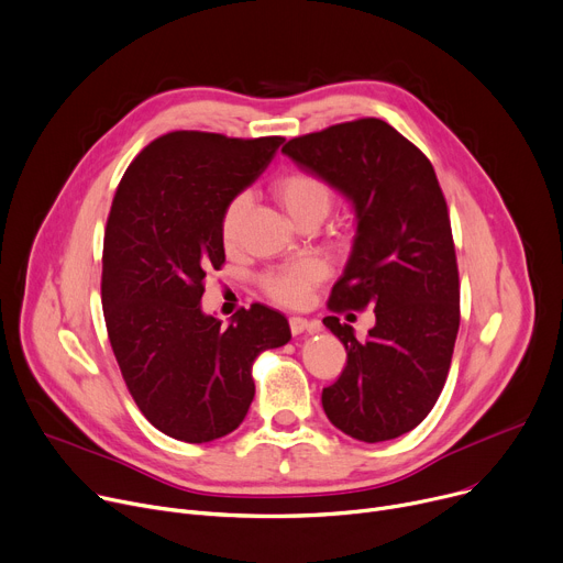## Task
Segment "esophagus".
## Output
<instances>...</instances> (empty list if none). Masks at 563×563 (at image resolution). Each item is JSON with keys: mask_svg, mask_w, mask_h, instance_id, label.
I'll list each match as a JSON object with an SVG mask.
<instances>
[{"mask_svg": "<svg viewBox=\"0 0 563 563\" xmlns=\"http://www.w3.org/2000/svg\"><path fill=\"white\" fill-rule=\"evenodd\" d=\"M288 327H290L292 335H299V333H305V331H309V329H311V322H309L307 318H299V316H292V318L288 320Z\"/></svg>", "mask_w": 563, "mask_h": 563, "instance_id": "34e87169", "label": "esophagus"}]
</instances>
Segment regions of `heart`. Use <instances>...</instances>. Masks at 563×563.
<instances>
[{
	"mask_svg": "<svg viewBox=\"0 0 563 563\" xmlns=\"http://www.w3.org/2000/svg\"><path fill=\"white\" fill-rule=\"evenodd\" d=\"M273 194L282 202V207L288 211L295 223H301L311 216L324 219L333 205V185L322 178L320 173H313L309 168H288L273 180ZM247 194H236L225 205L221 216V239L228 247H232L239 241V230L243 223V216L247 211ZM329 277V268L322 258L307 256L299 262L284 264L277 268H271L262 275L258 284H262L264 292L277 301L282 307H301L307 305L316 286H320Z\"/></svg>",
	"mask_w": 563,
	"mask_h": 563,
	"instance_id": "obj_1",
	"label": "heart"
}]
</instances>
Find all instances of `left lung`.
Instances as JSON below:
<instances>
[{
  "label": "left lung",
  "mask_w": 563,
  "mask_h": 563,
  "mask_svg": "<svg viewBox=\"0 0 563 563\" xmlns=\"http://www.w3.org/2000/svg\"><path fill=\"white\" fill-rule=\"evenodd\" d=\"M282 151L347 196L358 219L324 318L347 365L322 390V408L354 440H395L438 404L460 329L455 243L435 168L374 117L292 137ZM365 308L377 324L358 341L336 316Z\"/></svg>",
  "instance_id": "obj_1"
}]
</instances>
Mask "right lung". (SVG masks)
I'll return each instance as SVG.
<instances>
[{"label": "right lung", "instance_id": "add662e5", "mask_svg": "<svg viewBox=\"0 0 563 563\" xmlns=\"http://www.w3.org/2000/svg\"><path fill=\"white\" fill-rule=\"evenodd\" d=\"M284 137L173 131L125 168L103 236L101 301L128 393L164 435L202 444L245 419L252 363L290 340L264 305L230 327L205 316L207 273L221 271L225 205L266 168Z\"/></svg>", "mask_w": 563, "mask_h": 563}]
</instances>
